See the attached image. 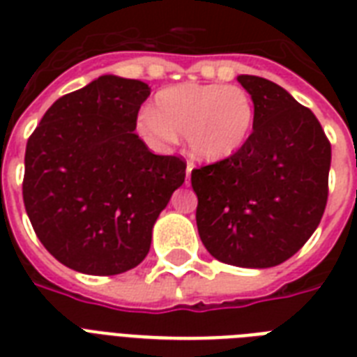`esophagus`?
<instances>
[{
    "mask_svg": "<svg viewBox=\"0 0 357 357\" xmlns=\"http://www.w3.org/2000/svg\"><path fill=\"white\" fill-rule=\"evenodd\" d=\"M185 172H187V181H189L190 172H192V162H187V170H185Z\"/></svg>",
    "mask_w": 357,
    "mask_h": 357,
    "instance_id": "obj_1",
    "label": "esophagus"
}]
</instances>
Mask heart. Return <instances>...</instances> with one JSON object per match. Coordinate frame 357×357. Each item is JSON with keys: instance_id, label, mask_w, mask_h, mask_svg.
<instances>
[{"instance_id": "heart-1", "label": "heart", "mask_w": 357, "mask_h": 357, "mask_svg": "<svg viewBox=\"0 0 357 357\" xmlns=\"http://www.w3.org/2000/svg\"><path fill=\"white\" fill-rule=\"evenodd\" d=\"M254 116V102L241 86L179 85L159 92L155 111H144L137 126L153 144L185 137L192 155L217 162L246 144Z\"/></svg>"}]
</instances>
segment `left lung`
Returning <instances> with one entry per match:
<instances>
[{
    "label": "left lung",
    "instance_id": "1",
    "mask_svg": "<svg viewBox=\"0 0 357 357\" xmlns=\"http://www.w3.org/2000/svg\"><path fill=\"white\" fill-rule=\"evenodd\" d=\"M237 79L254 102V131L235 155L192 170L196 224L213 257L266 268L296 254L321 222L332 146L285 89L257 75Z\"/></svg>",
    "mask_w": 357,
    "mask_h": 357
}]
</instances>
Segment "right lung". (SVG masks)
<instances>
[{
  "mask_svg": "<svg viewBox=\"0 0 357 357\" xmlns=\"http://www.w3.org/2000/svg\"><path fill=\"white\" fill-rule=\"evenodd\" d=\"M150 86L102 75L47 109L25 146L22 192L44 248L68 268L113 276L144 259L187 162L135 133Z\"/></svg>",
  "mask_w": 357,
  "mask_h": 357,
  "instance_id": "right-lung-1",
  "label": "right lung"
}]
</instances>
